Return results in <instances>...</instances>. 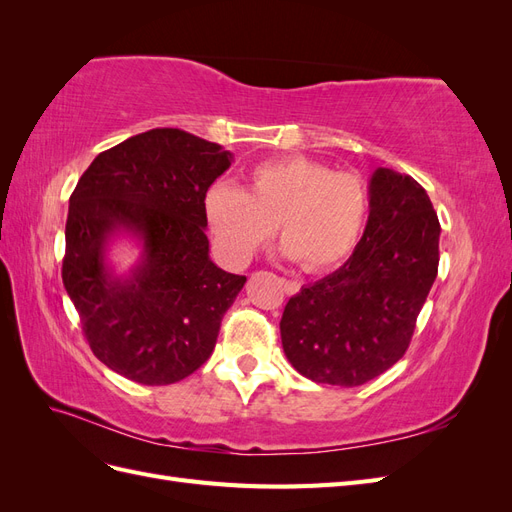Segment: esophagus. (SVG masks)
Instances as JSON below:
<instances>
[{
	"mask_svg": "<svg viewBox=\"0 0 512 512\" xmlns=\"http://www.w3.org/2000/svg\"><path fill=\"white\" fill-rule=\"evenodd\" d=\"M282 286H284L286 294H297L301 290V284L294 282V280H282Z\"/></svg>",
	"mask_w": 512,
	"mask_h": 512,
	"instance_id": "1",
	"label": "esophagus"
}]
</instances>
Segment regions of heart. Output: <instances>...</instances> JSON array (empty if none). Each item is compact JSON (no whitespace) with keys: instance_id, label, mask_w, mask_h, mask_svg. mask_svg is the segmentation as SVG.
Instances as JSON below:
<instances>
[{"instance_id":"heart-1","label":"heart","mask_w":512,"mask_h":512,"mask_svg":"<svg viewBox=\"0 0 512 512\" xmlns=\"http://www.w3.org/2000/svg\"><path fill=\"white\" fill-rule=\"evenodd\" d=\"M203 209L215 252L228 267H245L277 226L284 254L297 258L303 271L320 273L359 245L369 190L361 177L337 173L327 162L288 156L254 166L245 190L213 183Z\"/></svg>"}]
</instances>
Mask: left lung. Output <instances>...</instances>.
I'll list each match as a JSON object with an SVG mask.
<instances>
[{"mask_svg":"<svg viewBox=\"0 0 512 512\" xmlns=\"http://www.w3.org/2000/svg\"><path fill=\"white\" fill-rule=\"evenodd\" d=\"M440 222L423 185L378 168L369 218L344 267L290 297L282 346L301 376L359 386L406 354L438 275Z\"/></svg>","mask_w":512,"mask_h":512,"instance_id":"1","label":"left lung"}]
</instances>
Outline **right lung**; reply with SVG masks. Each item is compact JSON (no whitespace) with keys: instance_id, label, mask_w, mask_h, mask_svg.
I'll return each instance as SVG.
<instances>
[{"instance_id":"add662e5","label":"right lung","mask_w":512,"mask_h":512,"mask_svg":"<svg viewBox=\"0 0 512 512\" xmlns=\"http://www.w3.org/2000/svg\"><path fill=\"white\" fill-rule=\"evenodd\" d=\"M230 160L218 143L156 128L102 151L76 183L61 280L91 352L119 376L173 384L211 356L245 284L213 265L205 235V194ZM117 229L144 241L142 262L123 278L103 258Z\"/></svg>"}]
</instances>
